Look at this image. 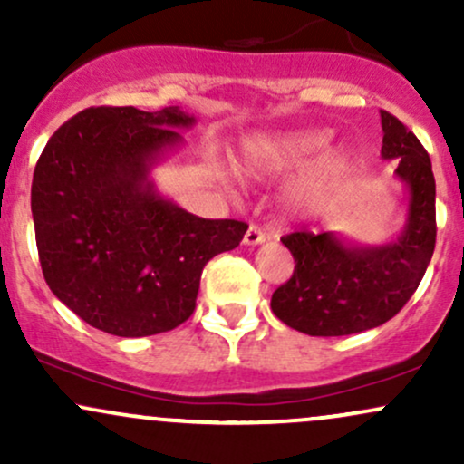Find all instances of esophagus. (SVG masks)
<instances>
[{
    "instance_id": "esophagus-1",
    "label": "esophagus",
    "mask_w": 464,
    "mask_h": 464,
    "mask_svg": "<svg viewBox=\"0 0 464 464\" xmlns=\"http://www.w3.org/2000/svg\"><path fill=\"white\" fill-rule=\"evenodd\" d=\"M266 239H268V233H264L262 228H259V227L250 225V227H248V231L244 233V239H242V242L246 244V246H259V244H264Z\"/></svg>"
}]
</instances>
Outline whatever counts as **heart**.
Instances as JSON below:
<instances>
[{
  "mask_svg": "<svg viewBox=\"0 0 464 464\" xmlns=\"http://www.w3.org/2000/svg\"><path fill=\"white\" fill-rule=\"evenodd\" d=\"M327 129H296L259 135L244 143L237 159V174L266 180L303 172L284 194V209L290 218H307L321 211L343 189L355 172V154L349 148H330Z\"/></svg>",
  "mask_w": 464,
  "mask_h": 464,
  "instance_id": "b5f03b06",
  "label": "heart"
}]
</instances>
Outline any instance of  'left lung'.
Wrapping results in <instances>:
<instances>
[{
	"label": "left lung",
	"instance_id": "1",
	"mask_svg": "<svg viewBox=\"0 0 464 464\" xmlns=\"http://www.w3.org/2000/svg\"><path fill=\"white\" fill-rule=\"evenodd\" d=\"M382 115V159L397 161L406 188V225L380 244L343 233H290L281 237L295 257L290 281L276 287L270 307L287 327L307 335H349L391 321L414 295L436 244V183L420 141L395 115Z\"/></svg>",
	"mask_w": 464,
	"mask_h": 464
}]
</instances>
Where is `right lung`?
Instances as JSON below:
<instances>
[{"mask_svg":"<svg viewBox=\"0 0 464 464\" xmlns=\"http://www.w3.org/2000/svg\"><path fill=\"white\" fill-rule=\"evenodd\" d=\"M196 117L168 106L84 109L47 141L32 218L54 296L100 332L141 338L191 316L200 275L246 225L205 220L159 191L152 169L185 146Z\"/></svg>","mask_w":464,"mask_h":464,"instance_id":"add662e5","label":"right lung"}]
</instances>
